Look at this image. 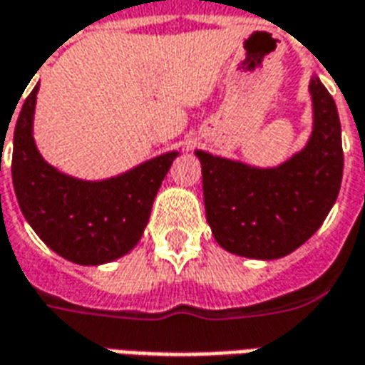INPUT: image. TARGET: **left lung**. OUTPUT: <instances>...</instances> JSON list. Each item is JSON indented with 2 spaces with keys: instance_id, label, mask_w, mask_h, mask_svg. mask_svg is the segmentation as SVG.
Masks as SVG:
<instances>
[{
  "instance_id": "obj_1",
  "label": "left lung",
  "mask_w": 365,
  "mask_h": 365,
  "mask_svg": "<svg viewBox=\"0 0 365 365\" xmlns=\"http://www.w3.org/2000/svg\"><path fill=\"white\" fill-rule=\"evenodd\" d=\"M313 133L277 168H254L197 150L207 222L230 254L275 260L319 230L342 183L344 152L336 103L321 80L309 83Z\"/></svg>"
}]
</instances>
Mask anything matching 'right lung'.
Masks as SVG:
<instances>
[{"label": "right lung", "mask_w": 365, "mask_h": 365, "mask_svg": "<svg viewBox=\"0 0 365 365\" xmlns=\"http://www.w3.org/2000/svg\"><path fill=\"white\" fill-rule=\"evenodd\" d=\"M36 91L38 86L25 99L13 133L11 175L21 211L44 245L62 258L82 266L117 260L143 237L154 197L178 152L101 182L62 174L36 150Z\"/></svg>", "instance_id": "obj_1"}]
</instances>
